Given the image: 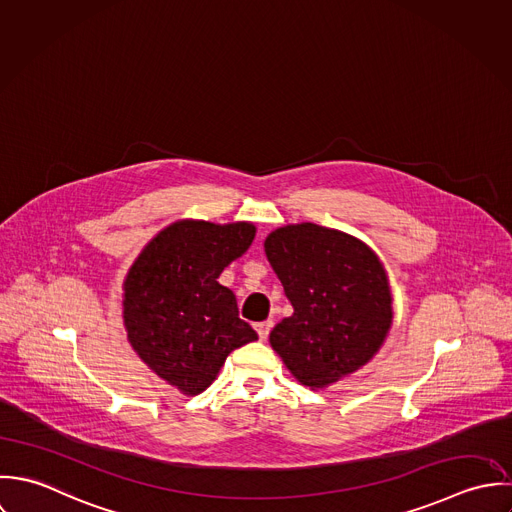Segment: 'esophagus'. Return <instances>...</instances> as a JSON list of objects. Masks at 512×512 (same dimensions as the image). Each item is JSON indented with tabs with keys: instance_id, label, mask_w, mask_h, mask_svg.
<instances>
[{
	"instance_id": "1",
	"label": "esophagus",
	"mask_w": 512,
	"mask_h": 512,
	"mask_svg": "<svg viewBox=\"0 0 512 512\" xmlns=\"http://www.w3.org/2000/svg\"><path fill=\"white\" fill-rule=\"evenodd\" d=\"M271 328H273V320H265V322H257V324H255V330H257V334H259L261 340H267Z\"/></svg>"
}]
</instances>
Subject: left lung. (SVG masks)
I'll list each match as a JSON object with an SVG mask.
<instances>
[{
	"label": "left lung",
	"mask_w": 512,
	"mask_h": 512,
	"mask_svg": "<svg viewBox=\"0 0 512 512\" xmlns=\"http://www.w3.org/2000/svg\"><path fill=\"white\" fill-rule=\"evenodd\" d=\"M293 314L271 330V346L310 390L368 364L394 310L384 265L360 239L316 223L285 225L265 239Z\"/></svg>",
	"instance_id": "1"
}]
</instances>
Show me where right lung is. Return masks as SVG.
<instances>
[{"instance_id":"obj_1","label":"right lung","mask_w":512,"mask_h":512,"mask_svg":"<svg viewBox=\"0 0 512 512\" xmlns=\"http://www.w3.org/2000/svg\"><path fill=\"white\" fill-rule=\"evenodd\" d=\"M255 239L247 221L182 219L162 229L136 257L126 279L122 316L136 354L170 386L198 396L235 348L257 340L239 318L221 271Z\"/></svg>"}]
</instances>
